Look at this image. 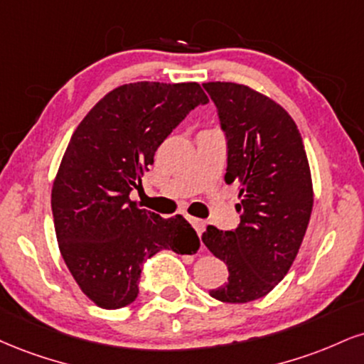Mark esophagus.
Instances as JSON below:
<instances>
[{"label": "esophagus", "instance_id": "esophagus-1", "mask_svg": "<svg viewBox=\"0 0 364 364\" xmlns=\"http://www.w3.org/2000/svg\"><path fill=\"white\" fill-rule=\"evenodd\" d=\"M188 222H190V224L193 225V229L196 230V234L201 235V232H203V229H205V222L201 220V218H196V217H191V215H188Z\"/></svg>", "mask_w": 364, "mask_h": 364}]
</instances>
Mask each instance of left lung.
<instances>
[{"mask_svg":"<svg viewBox=\"0 0 364 364\" xmlns=\"http://www.w3.org/2000/svg\"><path fill=\"white\" fill-rule=\"evenodd\" d=\"M218 108L227 137V185H237L240 224L208 225L201 235L229 269L208 293L227 304L268 295L295 261L314 207V186L304 140L282 105L246 85L203 82Z\"/></svg>","mask_w":364,"mask_h":364,"instance_id":"1","label":"left lung"}]
</instances>
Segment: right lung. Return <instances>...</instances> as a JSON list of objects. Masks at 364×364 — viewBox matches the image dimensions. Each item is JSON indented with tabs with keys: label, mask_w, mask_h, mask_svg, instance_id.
<instances>
[{
	"label": "right lung",
	"mask_w": 364,
	"mask_h": 364,
	"mask_svg": "<svg viewBox=\"0 0 364 364\" xmlns=\"http://www.w3.org/2000/svg\"><path fill=\"white\" fill-rule=\"evenodd\" d=\"M207 102L198 82H129L105 95L74 130L52 185V213L65 266L98 307L132 304L140 266L161 249H198L185 218L140 208L130 191L174 127Z\"/></svg>",
	"instance_id": "1"
}]
</instances>
